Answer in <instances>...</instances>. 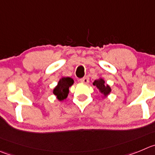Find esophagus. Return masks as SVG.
Segmentation results:
<instances>
[{"label":"esophagus","instance_id":"34e87169","mask_svg":"<svg viewBox=\"0 0 155 155\" xmlns=\"http://www.w3.org/2000/svg\"><path fill=\"white\" fill-rule=\"evenodd\" d=\"M80 81L81 82V83H84V84L89 83V78H88L87 76L84 77V78H83L80 79Z\"/></svg>","mask_w":155,"mask_h":155}]
</instances>
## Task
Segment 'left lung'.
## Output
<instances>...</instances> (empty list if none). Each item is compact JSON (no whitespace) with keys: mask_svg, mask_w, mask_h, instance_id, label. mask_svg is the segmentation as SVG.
Returning a JSON list of instances; mask_svg holds the SVG:
<instances>
[{"mask_svg":"<svg viewBox=\"0 0 155 155\" xmlns=\"http://www.w3.org/2000/svg\"><path fill=\"white\" fill-rule=\"evenodd\" d=\"M93 84L97 87L99 91L101 94H104V97H107V95H109L110 94V92H111V88H110V87L108 84H105V81L103 78L95 80L94 83H93Z\"/></svg>","mask_w":155,"mask_h":155,"instance_id":"8db88e82","label":"left lung"}]
</instances>
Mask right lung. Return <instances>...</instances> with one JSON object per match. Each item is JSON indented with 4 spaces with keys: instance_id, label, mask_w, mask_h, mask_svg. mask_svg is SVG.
<instances>
[{
    "instance_id": "obj_1",
    "label": "right lung",
    "mask_w": 155,
    "mask_h": 155,
    "mask_svg": "<svg viewBox=\"0 0 155 155\" xmlns=\"http://www.w3.org/2000/svg\"><path fill=\"white\" fill-rule=\"evenodd\" d=\"M74 84V80L69 77L61 78L58 84L53 89V94L57 97L58 101H61L67 98L69 93V87Z\"/></svg>"
}]
</instances>
